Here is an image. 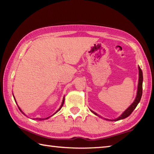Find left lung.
Returning <instances> with one entry per match:
<instances>
[{
    "label": "left lung",
    "instance_id": "obj_1",
    "mask_svg": "<svg viewBox=\"0 0 154 154\" xmlns=\"http://www.w3.org/2000/svg\"><path fill=\"white\" fill-rule=\"evenodd\" d=\"M139 81H138V92H137V96L136 97L135 100L134 101V103L130 105L128 109L124 111V112L122 113V115L120 116H119L118 119H114V120H110L111 121H117V120H122L124 119H126L128 116H129L130 114H132V112L136 109V107L138 105V104L139 103V102L140 101V99H141V97L142 95V81H143V74H142V71L140 67H139ZM93 114H95V115L99 116L98 114L93 112V111L91 110Z\"/></svg>",
    "mask_w": 154,
    "mask_h": 154
}]
</instances>
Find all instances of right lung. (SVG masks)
I'll return each instance as SVG.
<instances>
[{"label":"right lung","instance_id":"right-lung-1","mask_svg":"<svg viewBox=\"0 0 154 154\" xmlns=\"http://www.w3.org/2000/svg\"><path fill=\"white\" fill-rule=\"evenodd\" d=\"M14 100H15V99H14ZM64 100H65V99H64V98H63V101H62V103H61V106L60 107V109H58V110H57L56 111V112H55V113H54V114H55V113H56V112H58V111H59V110H60V109H61V107H62V106H63V103H64ZM18 109H20V111H21L20 109V108H19V107H18ZM21 112H22V111H21ZM22 114H24V115H25V114H24V112H22ZM54 114H53V115H54ZM25 116H26V115H25ZM51 116H49V117H48V118H45V119H39L38 120H45V119H49V118H50V117H51Z\"/></svg>","mask_w":154,"mask_h":154}]
</instances>
